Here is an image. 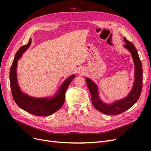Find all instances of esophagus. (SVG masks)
<instances>
[{"label":"esophagus","instance_id":"esophagus-1","mask_svg":"<svg viewBox=\"0 0 151 151\" xmlns=\"http://www.w3.org/2000/svg\"><path fill=\"white\" fill-rule=\"evenodd\" d=\"M79 74H85L84 71H83V69L80 70L79 71Z\"/></svg>","mask_w":151,"mask_h":151}]
</instances>
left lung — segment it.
Wrapping results in <instances>:
<instances>
[{
    "label": "left lung",
    "instance_id": "1",
    "mask_svg": "<svg viewBox=\"0 0 151 151\" xmlns=\"http://www.w3.org/2000/svg\"><path fill=\"white\" fill-rule=\"evenodd\" d=\"M126 43L124 47L130 52L135 64V82L132 91L127 96L111 104H106L99 99L96 85L91 79L87 78L86 83L91 96L93 106L98 111L109 115H119L131 108L138 101L142 88V67L137 51L134 45L124 38Z\"/></svg>",
    "mask_w": 151,
    "mask_h": 151
}]
</instances>
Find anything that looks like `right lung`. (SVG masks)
<instances>
[{"instance_id":"right-lung-1","label":"right lung","mask_w":151,"mask_h":151,"mask_svg":"<svg viewBox=\"0 0 151 151\" xmlns=\"http://www.w3.org/2000/svg\"><path fill=\"white\" fill-rule=\"evenodd\" d=\"M31 42V38L28 43L22 46L16 52L10 69V86L12 97L16 103L24 111L36 116H46L52 115L60 109L64 103L65 92L75 75L67 78L59 89L58 92L52 98H35L22 93L17 84L16 67L17 60L26 50L29 48Z\"/></svg>"}]
</instances>
